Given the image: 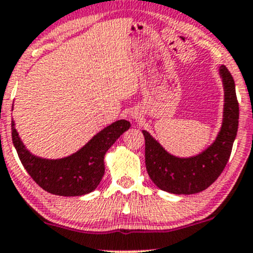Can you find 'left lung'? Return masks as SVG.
Returning a JSON list of instances; mask_svg holds the SVG:
<instances>
[{
    "instance_id": "8db88e82",
    "label": "left lung",
    "mask_w": 253,
    "mask_h": 253,
    "mask_svg": "<svg viewBox=\"0 0 253 253\" xmlns=\"http://www.w3.org/2000/svg\"><path fill=\"white\" fill-rule=\"evenodd\" d=\"M224 85L223 126L216 141L202 154L192 158H176L168 153L147 131L145 159L151 180L165 192L194 194L208 188L224 170L239 126V102L233 76L225 66L219 70Z\"/></svg>"
}]
</instances>
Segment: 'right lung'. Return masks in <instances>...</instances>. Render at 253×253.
Wrapping results in <instances>:
<instances>
[{
    "instance_id": "1",
    "label": "right lung",
    "mask_w": 253,
    "mask_h": 253,
    "mask_svg": "<svg viewBox=\"0 0 253 253\" xmlns=\"http://www.w3.org/2000/svg\"><path fill=\"white\" fill-rule=\"evenodd\" d=\"M129 127L127 121L115 122L95 135L77 153L56 160L42 159L30 153L13 122L12 138L21 164L41 188L55 195L76 197L93 192L99 186L105 173V153Z\"/></svg>"
}]
</instances>
